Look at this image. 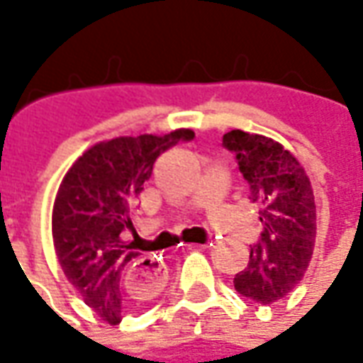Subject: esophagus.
<instances>
[{"label": "esophagus", "mask_w": 363, "mask_h": 363, "mask_svg": "<svg viewBox=\"0 0 363 363\" xmlns=\"http://www.w3.org/2000/svg\"><path fill=\"white\" fill-rule=\"evenodd\" d=\"M198 247H202V245H189V249H198ZM130 272H132L135 286H140V289H143V291L155 294V291H159L165 286V268H163V264L159 260L151 259V257L138 259V262H134V268Z\"/></svg>", "instance_id": "1"}]
</instances>
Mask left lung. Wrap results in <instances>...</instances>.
Segmentation results:
<instances>
[{"instance_id":"left-lung-1","label":"left lung","mask_w":363,"mask_h":363,"mask_svg":"<svg viewBox=\"0 0 363 363\" xmlns=\"http://www.w3.org/2000/svg\"><path fill=\"white\" fill-rule=\"evenodd\" d=\"M223 147L235 155L264 225L233 284L241 296L274 303L301 281L313 257L317 216L311 182L299 161L267 135L231 130Z\"/></svg>"}]
</instances>
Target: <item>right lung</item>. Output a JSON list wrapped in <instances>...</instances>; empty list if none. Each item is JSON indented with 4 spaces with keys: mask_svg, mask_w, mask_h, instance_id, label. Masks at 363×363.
Listing matches in <instances>:
<instances>
[{
    "mask_svg": "<svg viewBox=\"0 0 363 363\" xmlns=\"http://www.w3.org/2000/svg\"><path fill=\"white\" fill-rule=\"evenodd\" d=\"M192 130L165 135L114 138L83 153L60 184L52 212L58 262L83 301L106 323L116 325L135 301L155 296L135 286L132 268L143 255L124 241L132 231V208L157 157Z\"/></svg>",
    "mask_w": 363,
    "mask_h": 363,
    "instance_id": "right-lung-1",
    "label": "right lung"
}]
</instances>
